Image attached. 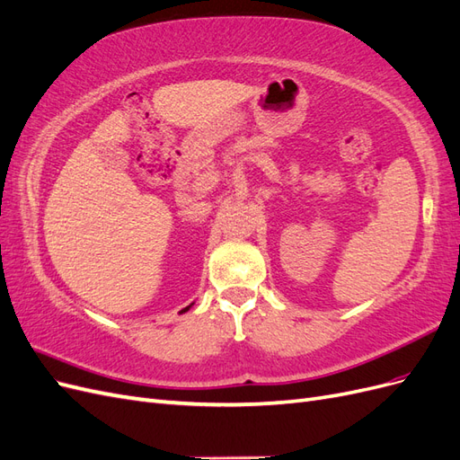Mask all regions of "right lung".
Instances as JSON below:
<instances>
[{"instance_id": "right-lung-1", "label": "right lung", "mask_w": 460, "mask_h": 460, "mask_svg": "<svg viewBox=\"0 0 460 460\" xmlns=\"http://www.w3.org/2000/svg\"><path fill=\"white\" fill-rule=\"evenodd\" d=\"M193 305V303H191ZM191 305H188V307L186 309H182V311H180V313H186V311H190V307H191Z\"/></svg>"}]
</instances>
